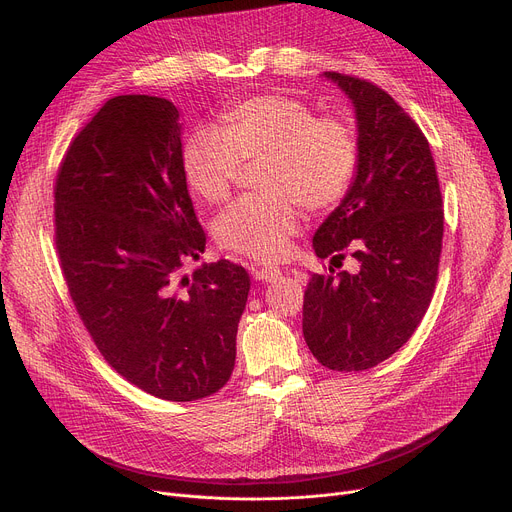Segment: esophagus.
Segmentation results:
<instances>
[{"label": "esophagus", "instance_id": "34e87169", "mask_svg": "<svg viewBox=\"0 0 512 512\" xmlns=\"http://www.w3.org/2000/svg\"><path fill=\"white\" fill-rule=\"evenodd\" d=\"M254 277L262 283H272L274 279L281 277V268L277 266H262V268H256L254 270Z\"/></svg>", "mask_w": 512, "mask_h": 512}]
</instances>
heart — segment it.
Masks as SVG:
<instances>
[{"instance_id": "b5f03b06", "label": "heart", "mask_w": 512, "mask_h": 512, "mask_svg": "<svg viewBox=\"0 0 512 512\" xmlns=\"http://www.w3.org/2000/svg\"><path fill=\"white\" fill-rule=\"evenodd\" d=\"M246 164H264L260 188L229 205L215 223L221 246L277 260L311 213L336 207L355 180L359 139L340 116H318L301 100L260 94L221 114V127H196L182 145L188 186L207 203H223Z\"/></svg>"}]
</instances>
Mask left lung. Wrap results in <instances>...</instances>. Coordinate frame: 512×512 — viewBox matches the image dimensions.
<instances>
[{
  "mask_svg": "<svg viewBox=\"0 0 512 512\" xmlns=\"http://www.w3.org/2000/svg\"><path fill=\"white\" fill-rule=\"evenodd\" d=\"M355 106L359 164L348 192L313 235L318 258L357 272L311 274L303 336L324 367L365 371L400 350L430 305L439 277L443 199L426 137L387 92L326 71Z\"/></svg>",
  "mask_w": 512,
  "mask_h": 512,
  "instance_id": "left-lung-1",
  "label": "left lung"
}]
</instances>
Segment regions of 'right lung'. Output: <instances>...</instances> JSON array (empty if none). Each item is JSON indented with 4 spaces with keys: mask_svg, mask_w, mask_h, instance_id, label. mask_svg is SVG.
<instances>
[{
    "mask_svg": "<svg viewBox=\"0 0 512 512\" xmlns=\"http://www.w3.org/2000/svg\"><path fill=\"white\" fill-rule=\"evenodd\" d=\"M55 242L73 305L116 373L168 402L229 381L250 277L229 260L184 274L207 235L170 100L110 98L77 133L55 182Z\"/></svg>",
    "mask_w": 512,
    "mask_h": 512,
    "instance_id": "1",
    "label": "right lung"
}]
</instances>
